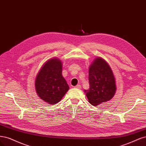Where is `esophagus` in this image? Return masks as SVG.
<instances>
[{"mask_svg":"<svg viewBox=\"0 0 146 146\" xmlns=\"http://www.w3.org/2000/svg\"><path fill=\"white\" fill-rule=\"evenodd\" d=\"M74 88H81V85H77L74 87Z\"/></svg>","mask_w":146,"mask_h":146,"instance_id":"obj_1","label":"esophagus"}]
</instances>
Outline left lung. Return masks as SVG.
<instances>
[{"instance_id": "left-lung-1", "label": "left lung", "mask_w": 146, "mask_h": 146, "mask_svg": "<svg viewBox=\"0 0 146 146\" xmlns=\"http://www.w3.org/2000/svg\"><path fill=\"white\" fill-rule=\"evenodd\" d=\"M88 90H85L88 102L93 106L109 101L116 92L115 79L110 66L102 58H96L89 68Z\"/></svg>"}]
</instances>
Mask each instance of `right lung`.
<instances>
[{
  "label": "right lung",
  "instance_id": "1",
  "mask_svg": "<svg viewBox=\"0 0 146 146\" xmlns=\"http://www.w3.org/2000/svg\"><path fill=\"white\" fill-rule=\"evenodd\" d=\"M62 62L57 59L48 60L37 75L36 92L46 102L55 104L59 102L69 90V86L62 74Z\"/></svg>",
  "mask_w": 146,
  "mask_h": 146
}]
</instances>
